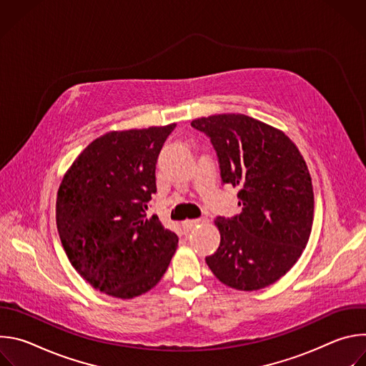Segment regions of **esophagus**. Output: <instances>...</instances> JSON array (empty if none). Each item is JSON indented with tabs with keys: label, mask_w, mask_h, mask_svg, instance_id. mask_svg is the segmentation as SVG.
<instances>
[{
	"label": "esophagus",
	"mask_w": 366,
	"mask_h": 366,
	"mask_svg": "<svg viewBox=\"0 0 366 366\" xmlns=\"http://www.w3.org/2000/svg\"><path fill=\"white\" fill-rule=\"evenodd\" d=\"M199 222H201V220H198V219H194V220H185V222L182 223V227H184V230L189 232V230H192L194 227H197V226L199 224Z\"/></svg>",
	"instance_id": "34e87169"
}]
</instances>
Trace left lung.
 <instances>
[{
    "label": "left lung",
    "instance_id": "left-lung-1",
    "mask_svg": "<svg viewBox=\"0 0 366 366\" xmlns=\"http://www.w3.org/2000/svg\"><path fill=\"white\" fill-rule=\"evenodd\" d=\"M191 126L212 139L222 179L239 187L242 213L217 217V252L205 257L216 278L239 291L284 277L307 246L315 194L307 164L280 129L236 113L199 117Z\"/></svg>",
    "mask_w": 366,
    "mask_h": 366
}]
</instances>
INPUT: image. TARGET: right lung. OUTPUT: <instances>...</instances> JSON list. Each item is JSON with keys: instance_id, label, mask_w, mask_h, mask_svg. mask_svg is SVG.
Returning <instances> with one entry per match:
<instances>
[{"instance_id": "1", "label": "right lung", "mask_w": 366, "mask_h": 366, "mask_svg": "<svg viewBox=\"0 0 366 366\" xmlns=\"http://www.w3.org/2000/svg\"><path fill=\"white\" fill-rule=\"evenodd\" d=\"M177 123L113 130L92 140L65 172L56 226L75 271L95 290L130 300L167 272L178 236L146 216L156 164Z\"/></svg>"}]
</instances>
